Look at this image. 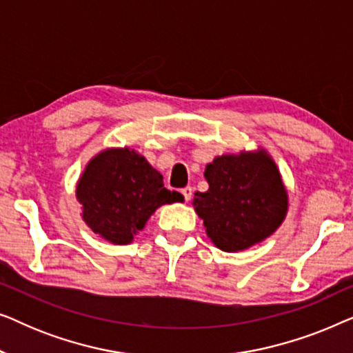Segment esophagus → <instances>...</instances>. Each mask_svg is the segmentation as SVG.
Returning a JSON list of instances; mask_svg holds the SVG:
<instances>
[{"mask_svg": "<svg viewBox=\"0 0 353 353\" xmlns=\"http://www.w3.org/2000/svg\"><path fill=\"white\" fill-rule=\"evenodd\" d=\"M181 194L185 196V201H190V199H191V196H192V188H191V186L183 188V190H181Z\"/></svg>", "mask_w": 353, "mask_h": 353, "instance_id": "34e87169", "label": "esophagus"}]
</instances>
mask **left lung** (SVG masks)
I'll list each match as a JSON object with an SVG mask.
<instances>
[{"label": "left lung", "instance_id": "1", "mask_svg": "<svg viewBox=\"0 0 353 353\" xmlns=\"http://www.w3.org/2000/svg\"><path fill=\"white\" fill-rule=\"evenodd\" d=\"M204 176L209 190L197 191L192 205L219 249H249L283 223L288 192L276 163L265 149L215 157L207 163Z\"/></svg>", "mask_w": 353, "mask_h": 353}]
</instances>
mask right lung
<instances>
[{
	"label": "right lung",
	"instance_id": "obj_1",
	"mask_svg": "<svg viewBox=\"0 0 353 353\" xmlns=\"http://www.w3.org/2000/svg\"><path fill=\"white\" fill-rule=\"evenodd\" d=\"M81 219L112 244L125 245L141 231L156 209L183 201L163 188V176L141 154L110 148L94 156L77 183Z\"/></svg>",
	"mask_w": 353,
	"mask_h": 353
}]
</instances>
